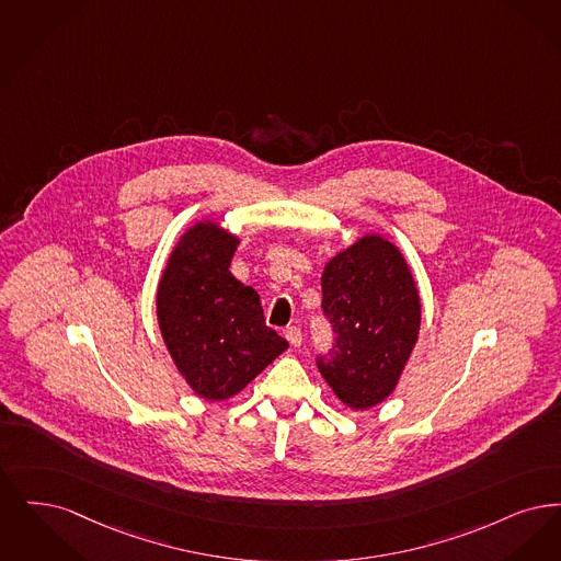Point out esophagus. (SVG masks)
Wrapping results in <instances>:
<instances>
[{
  "label": "esophagus",
  "mask_w": 561,
  "mask_h": 561,
  "mask_svg": "<svg viewBox=\"0 0 561 561\" xmlns=\"http://www.w3.org/2000/svg\"><path fill=\"white\" fill-rule=\"evenodd\" d=\"M285 337H287V342L291 343L293 347H299L301 342H304V335H301V331L297 327H289L285 331Z\"/></svg>",
  "instance_id": "1"
}]
</instances>
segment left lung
I'll return each mask as SVG.
<instances>
[{
    "mask_svg": "<svg viewBox=\"0 0 561 561\" xmlns=\"http://www.w3.org/2000/svg\"><path fill=\"white\" fill-rule=\"evenodd\" d=\"M320 283L335 347L318 368L347 409H373L396 390L419 340L421 297L411 266L390 239L373 232L335 253Z\"/></svg>",
    "mask_w": 561,
    "mask_h": 561,
    "instance_id": "8db88e82",
    "label": "left lung"
}]
</instances>
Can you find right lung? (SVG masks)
<instances>
[{"label": "right lung", "instance_id": "1", "mask_svg": "<svg viewBox=\"0 0 561 561\" xmlns=\"http://www.w3.org/2000/svg\"><path fill=\"white\" fill-rule=\"evenodd\" d=\"M241 239L195 221L171 249L157 285V322L171 360L198 398L243 391L289 343L266 327L255 289L230 274Z\"/></svg>", "mask_w": 561, "mask_h": 561}]
</instances>
